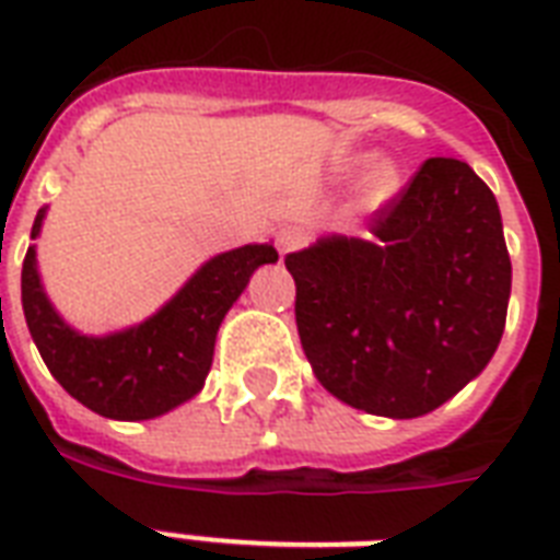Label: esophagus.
<instances>
[{
	"label": "esophagus",
	"mask_w": 560,
	"mask_h": 560,
	"mask_svg": "<svg viewBox=\"0 0 560 560\" xmlns=\"http://www.w3.org/2000/svg\"><path fill=\"white\" fill-rule=\"evenodd\" d=\"M305 241H307V235L302 232V229L288 226L279 232V237H276V246H279L281 255H288V253H296L299 246H305Z\"/></svg>",
	"instance_id": "obj_1"
}]
</instances>
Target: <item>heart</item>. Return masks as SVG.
Wrapping results in <instances>:
<instances>
[{"instance_id":"1","label":"heart","mask_w":560,"mask_h":560,"mask_svg":"<svg viewBox=\"0 0 560 560\" xmlns=\"http://www.w3.org/2000/svg\"><path fill=\"white\" fill-rule=\"evenodd\" d=\"M400 174L389 160L374 162L372 168L366 171V177L360 183V197L358 202L363 209H377L381 202H386L392 194L398 191Z\"/></svg>"}]
</instances>
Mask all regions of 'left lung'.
I'll use <instances>...</instances> for the list:
<instances>
[{
  "label": "left lung",
  "instance_id": "1",
  "mask_svg": "<svg viewBox=\"0 0 560 560\" xmlns=\"http://www.w3.org/2000/svg\"><path fill=\"white\" fill-rule=\"evenodd\" d=\"M372 237L325 235L284 258L316 381L386 418L442 407L494 358L512 261L491 188L433 156L369 220Z\"/></svg>",
  "mask_w": 560,
  "mask_h": 560
}]
</instances>
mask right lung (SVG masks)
<instances>
[{"instance_id":"obj_1","label":"right lung","mask_w":560,"mask_h":560,"mask_svg":"<svg viewBox=\"0 0 560 560\" xmlns=\"http://www.w3.org/2000/svg\"><path fill=\"white\" fill-rule=\"evenodd\" d=\"M37 211L31 237L39 235ZM272 244H246L202 264L144 323L107 337L74 331L48 302L37 246L22 261V311L39 358L83 407L116 421H144L191 400L206 383L218 328L261 264H276Z\"/></svg>"}]
</instances>
